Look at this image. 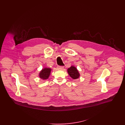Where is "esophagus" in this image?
<instances>
[{"label": "esophagus", "mask_w": 125, "mask_h": 125, "mask_svg": "<svg viewBox=\"0 0 125 125\" xmlns=\"http://www.w3.org/2000/svg\"><path fill=\"white\" fill-rule=\"evenodd\" d=\"M57 68L58 69H63L64 68V67L63 66H58L57 67Z\"/></svg>", "instance_id": "1"}]
</instances>
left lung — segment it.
Wrapping results in <instances>:
<instances>
[{
    "mask_svg": "<svg viewBox=\"0 0 125 125\" xmlns=\"http://www.w3.org/2000/svg\"><path fill=\"white\" fill-rule=\"evenodd\" d=\"M67 72L70 77L73 79H76L80 76L79 72L77 68L74 66H71L70 68H68Z\"/></svg>",
    "mask_w": 125,
    "mask_h": 125,
    "instance_id": "obj_1",
    "label": "left lung"
}]
</instances>
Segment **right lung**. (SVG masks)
Listing matches in <instances>:
<instances>
[{
	"mask_svg": "<svg viewBox=\"0 0 125 125\" xmlns=\"http://www.w3.org/2000/svg\"><path fill=\"white\" fill-rule=\"evenodd\" d=\"M52 69L50 68L45 67L39 73V77L43 80H46L49 78L51 74Z\"/></svg>",
	"mask_w": 125,
	"mask_h": 125,
	"instance_id": "add662e5",
	"label": "right lung"
}]
</instances>
